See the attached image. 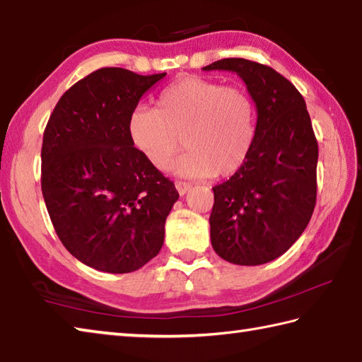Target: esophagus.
<instances>
[{"label": "esophagus", "instance_id": "esophagus-1", "mask_svg": "<svg viewBox=\"0 0 362 362\" xmlns=\"http://www.w3.org/2000/svg\"><path fill=\"white\" fill-rule=\"evenodd\" d=\"M175 186H176V190L180 192V195H186L187 192L192 189V186H190L189 182H182V181H176Z\"/></svg>", "mask_w": 362, "mask_h": 362}]
</instances>
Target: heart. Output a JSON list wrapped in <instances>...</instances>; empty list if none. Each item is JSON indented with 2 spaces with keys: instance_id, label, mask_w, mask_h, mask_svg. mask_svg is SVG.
<instances>
[{
  "instance_id": "b5f03b06",
  "label": "heart",
  "mask_w": 362,
  "mask_h": 362,
  "mask_svg": "<svg viewBox=\"0 0 362 362\" xmlns=\"http://www.w3.org/2000/svg\"><path fill=\"white\" fill-rule=\"evenodd\" d=\"M256 131V107L247 90L216 79L186 76L159 93L156 109L131 110L128 136L158 170H165L184 145L175 172L189 178L231 176L245 164Z\"/></svg>"
}]
</instances>
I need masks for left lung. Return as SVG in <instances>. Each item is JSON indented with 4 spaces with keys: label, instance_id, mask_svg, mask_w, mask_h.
<instances>
[{
    "label": "left lung",
    "instance_id": "8db88e82",
    "mask_svg": "<svg viewBox=\"0 0 362 362\" xmlns=\"http://www.w3.org/2000/svg\"><path fill=\"white\" fill-rule=\"evenodd\" d=\"M203 70L235 73L257 112L245 164L212 187V248L231 264L270 262L293 245L314 212L319 146L311 117L295 86L267 65L228 57Z\"/></svg>",
    "mask_w": 362,
    "mask_h": 362
}]
</instances>
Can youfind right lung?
I'll return each mask as SVG.
<instances>
[{
	"instance_id": "obj_1",
	"label": "right lung",
	"mask_w": 362,
	"mask_h": 362,
	"mask_svg": "<svg viewBox=\"0 0 362 362\" xmlns=\"http://www.w3.org/2000/svg\"><path fill=\"white\" fill-rule=\"evenodd\" d=\"M165 73L107 67L65 92L42 144V194L64 247L107 274H129L156 256L180 198L128 136L142 95Z\"/></svg>"
}]
</instances>
